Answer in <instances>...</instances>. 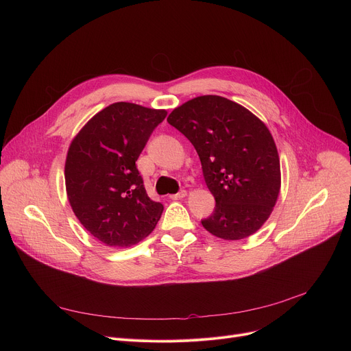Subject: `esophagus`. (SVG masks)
I'll use <instances>...</instances> for the list:
<instances>
[{
    "label": "esophagus",
    "instance_id": "esophagus-1",
    "mask_svg": "<svg viewBox=\"0 0 351 351\" xmlns=\"http://www.w3.org/2000/svg\"><path fill=\"white\" fill-rule=\"evenodd\" d=\"M183 197H186V190H183V189L179 190L176 194H172V195H171L172 199H180V198H183Z\"/></svg>",
    "mask_w": 351,
    "mask_h": 351
}]
</instances>
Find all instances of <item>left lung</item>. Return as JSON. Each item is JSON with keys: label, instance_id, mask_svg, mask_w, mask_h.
Instances as JSON below:
<instances>
[{"label": "left lung", "instance_id": "left-lung-1", "mask_svg": "<svg viewBox=\"0 0 351 351\" xmlns=\"http://www.w3.org/2000/svg\"><path fill=\"white\" fill-rule=\"evenodd\" d=\"M168 123L194 145L215 197L202 219L217 237L240 240L269 218L280 189V164L268 128L248 110L219 95L195 97L175 108Z\"/></svg>", "mask_w": 351, "mask_h": 351}]
</instances>
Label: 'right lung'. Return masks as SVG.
<instances>
[{
  "mask_svg": "<svg viewBox=\"0 0 351 351\" xmlns=\"http://www.w3.org/2000/svg\"><path fill=\"white\" fill-rule=\"evenodd\" d=\"M167 111L115 103L73 138L65 164L71 207L99 241L130 247L152 233L164 206L147 195L136 161Z\"/></svg>",
  "mask_w": 351,
  "mask_h": 351,
  "instance_id": "obj_1",
  "label": "right lung"
}]
</instances>
